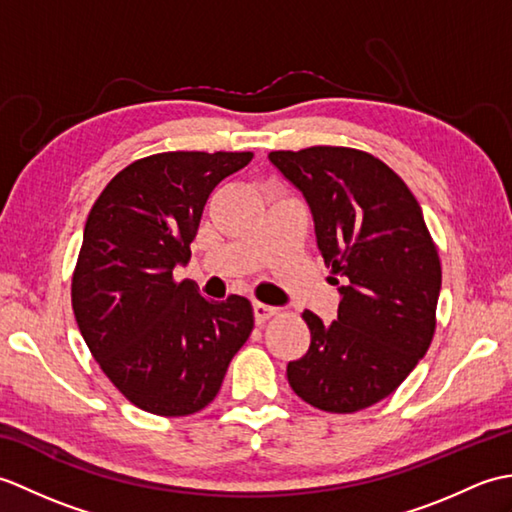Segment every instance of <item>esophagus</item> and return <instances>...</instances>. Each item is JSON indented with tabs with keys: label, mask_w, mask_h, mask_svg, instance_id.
Returning <instances> with one entry per match:
<instances>
[{
	"label": "esophagus",
	"mask_w": 512,
	"mask_h": 512,
	"mask_svg": "<svg viewBox=\"0 0 512 512\" xmlns=\"http://www.w3.org/2000/svg\"><path fill=\"white\" fill-rule=\"evenodd\" d=\"M253 310H255V321L257 323H266L270 317H275V314H277V308L266 306V303H259V301H255Z\"/></svg>",
	"instance_id": "1"
}]
</instances>
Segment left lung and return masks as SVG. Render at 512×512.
<instances>
[{"instance_id":"left-lung-1","label":"left lung","mask_w":512,"mask_h":512,"mask_svg":"<svg viewBox=\"0 0 512 512\" xmlns=\"http://www.w3.org/2000/svg\"><path fill=\"white\" fill-rule=\"evenodd\" d=\"M268 158L308 200L341 292L336 321L301 314L310 347L288 363V383L321 411L372 407L394 394L431 345L442 286L436 242L407 184L367 151L319 145Z\"/></svg>"}]
</instances>
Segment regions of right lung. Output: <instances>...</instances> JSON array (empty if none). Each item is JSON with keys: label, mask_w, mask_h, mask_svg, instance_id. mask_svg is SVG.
<instances>
[{"label": "right lung", "mask_w": 512, "mask_h": 512, "mask_svg": "<svg viewBox=\"0 0 512 512\" xmlns=\"http://www.w3.org/2000/svg\"><path fill=\"white\" fill-rule=\"evenodd\" d=\"M253 151H165L107 182L83 231L72 310L94 361L138 409L178 418L217 396L255 317L246 297L204 299L187 264L204 204Z\"/></svg>", "instance_id": "add662e5"}]
</instances>
